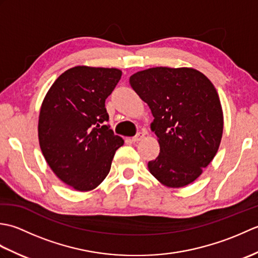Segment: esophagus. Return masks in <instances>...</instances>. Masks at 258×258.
Segmentation results:
<instances>
[{
    "label": "esophagus",
    "instance_id": "esophagus-1",
    "mask_svg": "<svg viewBox=\"0 0 258 258\" xmlns=\"http://www.w3.org/2000/svg\"><path fill=\"white\" fill-rule=\"evenodd\" d=\"M145 134H146L145 132H139L138 134L134 136V138H132V141L134 142V143H136V142H139V141H141L142 139H143L144 136H145Z\"/></svg>",
    "mask_w": 258,
    "mask_h": 258
}]
</instances>
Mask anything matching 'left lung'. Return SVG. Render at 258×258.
I'll list each match as a JSON object with an SVG mask.
<instances>
[{"instance_id": "1", "label": "left lung", "mask_w": 258, "mask_h": 258, "mask_svg": "<svg viewBox=\"0 0 258 258\" xmlns=\"http://www.w3.org/2000/svg\"><path fill=\"white\" fill-rule=\"evenodd\" d=\"M130 84L150 106L160 154L147 166L158 182L178 188L200 176L221 144L224 118L212 82L191 68H152Z\"/></svg>"}]
</instances>
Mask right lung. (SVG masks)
I'll return each mask as SVG.
<instances>
[{
	"instance_id": "1",
	"label": "right lung",
	"mask_w": 258,
	"mask_h": 258,
	"mask_svg": "<svg viewBox=\"0 0 258 258\" xmlns=\"http://www.w3.org/2000/svg\"><path fill=\"white\" fill-rule=\"evenodd\" d=\"M117 69L75 67L54 82L42 103L38 142L54 174L80 190H92L111 169L124 144L106 125L105 100L117 85Z\"/></svg>"
}]
</instances>
